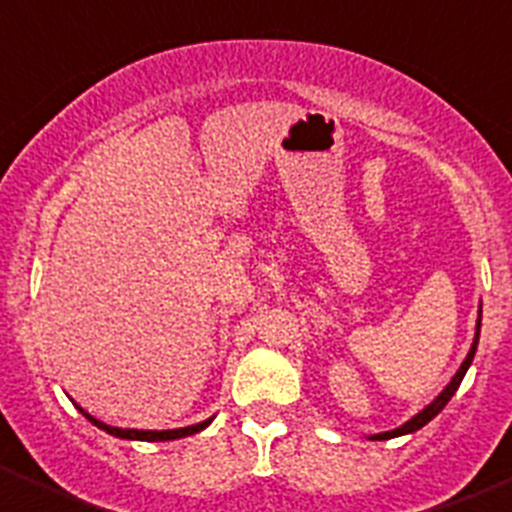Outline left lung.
Instances as JSON below:
<instances>
[{"label":"left lung","mask_w":512,"mask_h":512,"mask_svg":"<svg viewBox=\"0 0 512 512\" xmlns=\"http://www.w3.org/2000/svg\"><path fill=\"white\" fill-rule=\"evenodd\" d=\"M479 325H482V310H479V318H477V333H474V341H472V348H469L467 359L461 361L459 372H456L454 377H451V382L446 384V387H443L441 395H438L436 400L431 402V405H425V408L420 410L418 415H413V418H410L408 423H402L400 428H395V431H384V433H374V436H369V438H372V441H387V438H397V436H405V433H415V431H420V428H423V425L428 423V420H433V418H436L438 413H441L443 408H446V402H449L451 397H454V392L459 390L461 379H464V374H467V369H469V364H472L474 354H477Z\"/></svg>","instance_id":"left-lung-1"}]
</instances>
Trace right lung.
I'll list each match as a JSON object with an SVG mask.
<instances>
[{"label": "right lung", "instance_id": "1", "mask_svg": "<svg viewBox=\"0 0 512 512\" xmlns=\"http://www.w3.org/2000/svg\"><path fill=\"white\" fill-rule=\"evenodd\" d=\"M76 408H79V405H76ZM79 413L84 415L89 423H94L97 428H102V431L110 433V436L128 438V441H174V438H184V436H192V433H200L202 428H207V425L212 423V418H207V420H202V423H197V425H187V428H174V431H135V428H115V425L102 423V420L92 418V415H89L84 408H79Z\"/></svg>", "mask_w": 512, "mask_h": 512}]
</instances>
